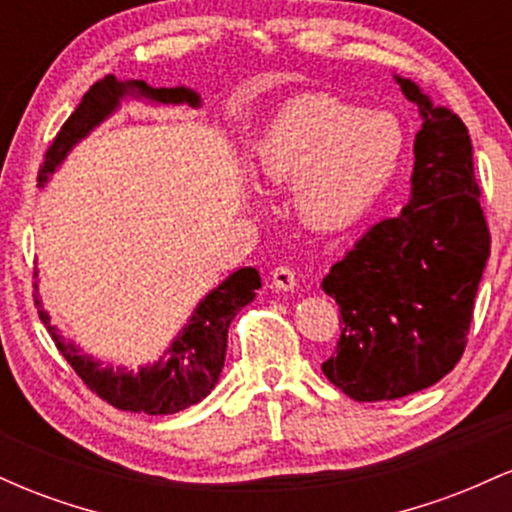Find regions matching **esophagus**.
<instances>
[{
  "label": "esophagus",
  "instance_id": "34e87169",
  "mask_svg": "<svg viewBox=\"0 0 512 512\" xmlns=\"http://www.w3.org/2000/svg\"><path fill=\"white\" fill-rule=\"evenodd\" d=\"M272 284H274L276 291H293V289H296V272H293L291 267H286V264H281V267H274Z\"/></svg>",
  "mask_w": 512,
  "mask_h": 512
}]
</instances>
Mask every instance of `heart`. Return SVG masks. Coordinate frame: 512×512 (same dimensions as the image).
I'll use <instances>...</instances> for the list:
<instances>
[{"label": "heart", "mask_w": 512, "mask_h": 512, "mask_svg": "<svg viewBox=\"0 0 512 512\" xmlns=\"http://www.w3.org/2000/svg\"><path fill=\"white\" fill-rule=\"evenodd\" d=\"M404 149L407 132L387 110L308 96L269 122L252 170L267 182L293 180V204L308 226L342 228L378 202Z\"/></svg>", "instance_id": "obj_1"}]
</instances>
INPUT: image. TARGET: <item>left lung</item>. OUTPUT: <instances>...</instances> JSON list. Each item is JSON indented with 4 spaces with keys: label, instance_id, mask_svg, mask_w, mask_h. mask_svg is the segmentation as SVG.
Returning <instances> with one entry per match:
<instances>
[{
    "label": "left lung",
    "instance_id": "8db88e82",
    "mask_svg": "<svg viewBox=\"0 0 512 512\" xmlns=\"http://www.w3.org/2000/svg\"><path fill=\"white\" fill-rule=\"evenodd\" d=\"M397 84L424 120L411 199L402 214L373 223L322 279L342 315L322 373L356 402L426 390L455 368L491 252L467 127L414 81L397 76Z\"/></svg>",
    "mask_w": 512,
    "mask_h": 512
}]
</instances>
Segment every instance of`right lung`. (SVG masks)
Returning <instances> with one entry per match:
<instances>
[{
  "mask_svg": "<svg viewBox=\"0 0 512 512\" xmlns=\"http://www.w3.org/2000/svg\"><path fill=\"white\" fill-rule=\"evenodd\" d=\"M125 96L149 98V101L163 105L187 103L192 108L199 105L197 93L185 86L154 88L146 81H117L113 74H108L88 88L74 113L52 139L45 163L40 166L38 182H48L50 173H55L64 156L72 151V146L84 139L93 127L101 125L110 113H115ZM260 286L262 281L257 269L243 267L233 272L197 305L185 330L173 339L166 354L158 358L154 366H142L137 373L127 368L101 366V361H93L91 356L81 354L79 346L64 342L57 334V327L50 325V317L43 310L38 293L33 296L35 308H38L40 320L48 327L52 342L67 358L69 366L76 370V375L84 380L88 390L96 392L115 409L158 416L192 407L214 390V385L219 383L223 361H226L228 327H231L233 317L252 303Z\"/></svg>",
  "mask_w": 512,
  "mask_h": 512,
  "instance_id": "right-lung-1",
  "label": "right lung"
}]
</instances>
